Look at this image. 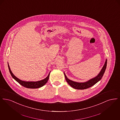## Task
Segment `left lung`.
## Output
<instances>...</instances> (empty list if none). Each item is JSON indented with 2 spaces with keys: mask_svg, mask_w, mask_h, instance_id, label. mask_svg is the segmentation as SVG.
<instances>
[{
  "mask_svg": "<svg viewBox=\"0 0 120 120\" xmlns=\"http://www.w3.org/2000/svg\"><path fill=\"white\" fill-rule=\"evenodd\" d=\"M107 59H106L105 64L102 69L101 71H100V73L98 75L94 77V78H93L91 80H89V81L84 82V83H78L73 81L71 80L68 79L66 75L64 73V75L65 77V79L67 80V82L68 83L69 85L72 87V88H74L75 89L77 90H85L87 88H89L90 87H91L92 86L94 85L95 84H96L98 81H99L101 80L103 77V75L104 74L105 71L106 70V67H107Z\"/></svg>",
  "mask_w": 120,
  "mask_h": 120,
  "instance_id": "left-lung-1",
  "label": "left lung"
}]
</instances>
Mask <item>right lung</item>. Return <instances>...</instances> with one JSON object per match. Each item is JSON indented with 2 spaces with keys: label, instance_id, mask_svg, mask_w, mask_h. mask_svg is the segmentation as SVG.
I'll use <instances>...</instances> for the list:
<instances>
[{
  "label": "right lung",
  "instance_id": "1",
  "mask_svg": "<svg viewBox=\"0 0 120 120\" xmlns=\"http://www.w3.org/2000/svg\"><path fill=\"white\" fill-rule=\"evenodd\" d=\"M8 67L9 69V72L10 73V74L11 75V76L12 77V78L17 81V82L20 84L21 85L23 86L24 87L27 88H29V89H36V88H39L41 87H42L43 86H44L46 83L47 82L48 80H49V74L50 73H49V74L48 75V76L45 78L44 80H41L40 81H36V82H27V81H22L21 80L18 79L17 77H16L13 74V73L11 72V71L10 68V67L9 66V65L8 64Z\"/></svg>",
  "mask_w": 120,
  "mask_h": 120
}]
</instances>
